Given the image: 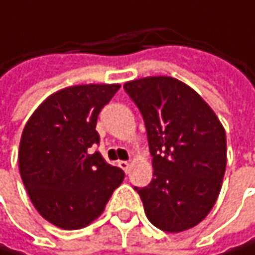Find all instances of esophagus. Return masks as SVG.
Here are the masks:
<instances>
[{
  "mask_svg": "<svg viewBox=\"0 0 255 255\" xmlns=\"http://www.w3.org/2000/svg\"><path fill=\"white\" fill-rule=\"evenodd\" d=\"M119 166H120L125 172H129L130 163H129V162H126V160H120V162H119Z\"/></svg>",
  "mask_w": 255,
  "mask_h": 255,
  "instance_id": "obj_1",
  "label": "esophagus"
}]
</instances>
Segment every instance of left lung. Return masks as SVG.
<instances>
[{"mask_svg": "<svg viewBox=\"0 0 255 255\" xmlns=\"http://www.w3.org/2000/svg\"><path fill=\"white\" fill-rule=\"evenodd\" d=\"M126 93L142 114L153 157V180L135 187L147 218L163 232L199 224L212 209L226 172V132L211 107L183 81L147 77Z\"/></svg>", "mask_w": 255, "mask_h": 255, "instance_id": "8db88e82", "label": "left lung"}]
</instances>
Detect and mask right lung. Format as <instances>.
<instances>
[{"mask_svg":"<svg viewBox=\"0 0 255 255\" xmlns=\"http://www.w3.org/2000/svg\"><path fill=\"white\" fill-rule=\"evenodd\" d=\"M119 84H81L49 96L28 120L19 147V171L43 218L65 230L98 218L125 172L99 151L96 120Z\"/></svg>","mask_w":255,"mask_h":255,"instance_id":"obj_1","label":"right lung"}]
</instances>
